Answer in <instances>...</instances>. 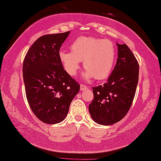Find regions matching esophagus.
<instances>
[{
    "label": "esophagus",
    "instance_id": "esophagus-1",
    "mask_svg": "<svg viewBox=\"0 0 161 161\" xmlns=\"http://www.w3.org/2000/svg\"><path fill=\"white\" fill-rule=\"evenodd\" d=\"M80 90H86L87 88V87L86 86V85H83V84H80Z\"/></svg>",
    "mask_w": 161,
    "mask_h": 161
}]
</instances>
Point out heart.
Returning a JSON list of instances; mask_svg holds the SVG:
<instances>
[{
    "label": "heart",
    "instance_id": "b5f03b06",
    "mask_svg": "<svg viewBox=\"0 0 161 161\" xmlns=\"http://www.w3.org/2000/svg\"><path fill=\"white\" fill-rule=\"evenodd\" d=\"M71 51L60 50L59 59L64 70L70 76L76 74L80 61L87 69L84 74L87 80L94 77L102 80L109 76L116 57V47L112 41L95 37L82 36L70 46Z\"/></svg>",
    "mask_w": 161,
    "mask_h": 161
}]
</instances>
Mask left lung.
<instances>
[{"mask_svg":"<svg viewBox=\"0 0 161 161\" xmlns=\"http://www.w3.org/2000/svg\"><path fill=\"white\" fill-rule=\"evenodd\" d=\"M115 66L103 85L93 87L94 99L89 106L93 120L101 125H111L126 116L135 97L139 76V64L125 44H117Z\"/></svg>","mask_w":161,"mask_h":161,"instance_id":"obj_1","label":"left lung"}]
</instances>
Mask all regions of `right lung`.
<instances>
[{"label": "right lung", "mask_w": 161, "mask_h": 161, "mask_svg": "<svg viewBox=\"0 0 161 161\" xmlns=\"http://www.w3.org/2000/svg\"><path fill=\"white\" fill-rule=\"evenodd\" d=\"M43 35L36 40L23 62L26 98L31 110L46 124H58L67 115L80 85L64 69L58 53L69 34Z\"/></svg>", "instance_id": "add662e5"}]
</instances>
